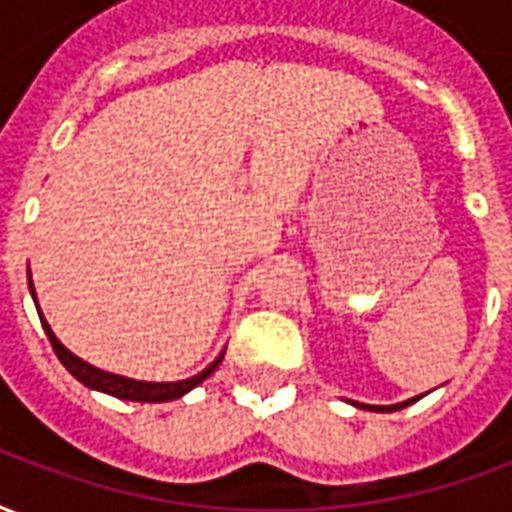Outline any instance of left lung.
<instances>
[{
	"label": "left lung",
	"mask_w": 512,
	"mask_h": 512,
	"mask_svg": "<svg viewBox=\"0 0 512 512\" xmlns=\"http://www.w3.org/2000/svg\"><path fill=\"white\" fill-rule=\"evenodd\" d=\"M419 397H422V395H419ZM419 397H411V400H403V403H395V406H359V403H354V406L367 408V411H397V408L411 406V403H414V400H419Z\"/></svg>",
	"instance_id": "left-lung-1"
}]
</instances>
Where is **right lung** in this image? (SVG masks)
<instances>
[{
  "label": "right lung",
  "instance_id": "right-lung-1",
  "mask_svg": "<svg viewBox=\"0 0 512 512\" xmlns=\"http://www.w3.org/2000/svg\"><path fill=\"white\" fill-rule=\"evenodd\" d=\"M29 293H32V299H35V288H32V279H29ZM38 301V299H35ZM38 315H40V323H43V329L49 334V343L54 348V354L60 359L65 370L71 373L76 381H82L84 386H90V389H98V392H106V395L112 397H120V400H139V403H167V400H175V397H183L186 392H191L194 386L202 384L205 378L211 376L216 367L222 365L224 354H219L213 359L211 365L205 367L202 373L197 376L186 378V381H161V384H153V381H134V378H123V376H115V373H104V370H98V367L87 365L84 359H79L76 354H71L65 345L57 340V334L51 332V326L46 323L43 318V312L38 307Z\"/></svg>",
  "mask_w": 512,
  "mask_h": 512
}]
</instances>
